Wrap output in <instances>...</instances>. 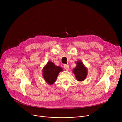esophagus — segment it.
Masks as SVG:
<instances>
[{
    "label": "esophagus",
    "mask_w": 122,
    "mask_h": 122,
    "mask_svg": "<svg viewBox=\"0 0 122 122\" xmlns=\"http://www.w3.org/2000/svg\"><path fill=\"white\" fill-rule=\"evenodd\" d=\"M64 68L65 69L66 71H68L69 70V66L67 65H64Z\"/></svg>",
    "instance_id": "obj_1"
}]
</instances>
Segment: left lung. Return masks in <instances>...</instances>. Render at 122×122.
Returning <instances> with one entry per match:
<instances>
[{"label": "left lung", "mask_w": 122, "mask_h": 122, "mask_svg": "<svg viewBox=\"0 0 122 122\" xmlns=\"http://www.w3.org/2000/svg\"><path fill=\"white\" fill-rule=\"evenodd\" d=\"M75 63H76V66L73 68L72 72L74 74L77 80L82 81L86 79L87 75V68L85 66L81 60L76 61Z\"/></svg>", "instance_id": "8db88e82"}]
</instances>
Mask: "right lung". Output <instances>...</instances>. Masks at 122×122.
I'll return each mask as SVG.
<instances>
[{
	"instance_id": "obj_1",
	"label": "right lung",
	"mask_w": 122,
	"mask_h": 122,
	"mask_svg": "<svg viewBox=\"0 0 122 122\" xmlns=\"http://www.w3.org/2000/svg\"><path fill=\"white\" fill-rule=\"evenodd\" d=\"M62 71L61 67L56 66L51 61H48L42 69V76L49 85H51L56 81L60 72Z\"/></svg>"
}]
</instances>
